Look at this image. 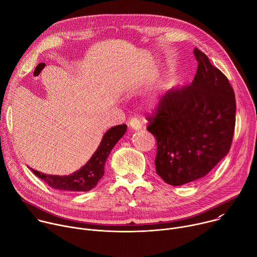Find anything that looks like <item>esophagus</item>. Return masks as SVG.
<instances>
[{"mask_svg":"<svg viewBox=\"0 0 257 257\" xmlns=\"http://www.w3.org/2000/svg\"><path fill=\"white\" fill-rule=\"evenodd\" d=\"M128 126H129L130 129H132V130H134V131H138V130H140V129L142 128L141 123H140L137 119H135V118H132V119L128 122Z\"/></svg>","mask_w":257,"mask_h":257,"instance_id":"esophagus-1","label":"esophagus"}]
</instances>
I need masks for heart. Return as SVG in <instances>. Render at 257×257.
Segmentation results:
<instances>
[{
    "mask_svg": "<svg viewBox=\"0 0 257 257\" xmlns=\"http://www.w3.org/2000/svg\"><path fill=\"white\" fill-rule=\"evenodd\" d=\"M159 104V99L158 97L156 96H152L150 99H149V102H148V105L151 107V108H156Z\"/></svg>",
    "mask_w": 257,
    "mask_h": 257,
    "instance_id": "b5f03b06",
    "label": "heart"
}]
</instances>
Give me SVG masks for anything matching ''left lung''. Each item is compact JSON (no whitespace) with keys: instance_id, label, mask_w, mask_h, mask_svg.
Instances as JSON below:
<instances>
[{"instance_id":"left-lung-1","label":"left lung","mask_w":257,"mask_h":257,"mask_svg":"<svg viewBox=\"0 0 257 257\" xmlns=\"http://www.w3.org/2000/svg\"><path fill=\"white\" fill-rule=\"evenodd\" d=\"M193 53L198 66L191 84L169 90L156 115L148 117L158 142L157 174L173 186L208 174L228 155L235 129L236 100L228 78L197 48Z\"/></svg>"}]
</instances>
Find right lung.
I'll return each instance as SVG.
<instances>
[{"label": "right lung", "mask_w": 257, "mask_h": 257, "mask_svg": "<svg viewBox=\"0 0 257 257\" xmlns=\"http://www.w3.org/2000/svg\"><path fill=\"white\" fill-rule=\"evenodd\" d=\"M127 131V125H118L108 129L94 154L91 156L89 161L81 167L78 171L72 173L68 176H57V175H47L42 172L35 171L30 168L34 175L45 181L47 184L58 190L66 191H89L94 188L97 182L101 179L104 174V164L111 154L116 143L121 139V137Z\"/></svg>", "instance_id": "add662e5"}]
</instances>
